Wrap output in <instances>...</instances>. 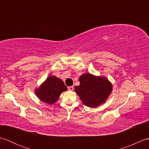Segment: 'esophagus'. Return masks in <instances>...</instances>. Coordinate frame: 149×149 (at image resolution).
<instances>
[{
  "mask_svg": "<svg viewBox=\"0 0 149 149\" xmlns=\"http://www.w3.org/2000/svg\"><path fill=\"white\" fill-rule=\"evenodd\" d=\"M68 89L69 90L72 91L73 90H74V86H69V87H68Z\"/></svg>",
  "mask_w": 149,
  "mask_h": 149,
  "instance_id": "1",
  "label": "esophagus"
}]
</instances>
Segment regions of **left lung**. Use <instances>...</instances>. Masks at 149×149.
Listing matches in <instances>:
<instances>
[{
  "label": "left lung",
  "instance_id": "left-lung-1",
  "mask_svg": "<svg viewBox=\"0 0 149 149\" xmlns=\"http://www.w3.org/2000/svg\"><path fill=\"white\" fill-rule=\"evenodd\" d=\"M80 85L75 91L84 105L96 107L104 103L112 91V85L106 77H97L90 74L82 75Z\"/></svg>",
  "mask_w": 149,
  "mask_h": 149
}]
</instances>
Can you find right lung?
<instances>
[{
    "label": "right lung",
    "instance_id": "obj_1",
    "mask_svg": "<svg viewBox=\"0 0 149 149\" xmlns=\"http://www.w3.org/2000/svg\"><path fill=\"white\" fill-rule=\"evenodd\" d=\"M67 88L63 81L56 76H49L46 81L36 90V95L43 102L52 104L58 100L63 91Z\"/></svg>",
    "mask_w": 149,
    "mask_h": 149
}]
</instances>
